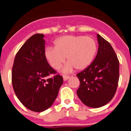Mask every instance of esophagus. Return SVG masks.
<instances>
[{
  "label": "esophagus",
  "mask_w": 131,
  "mask_h": 131,
  "mask_svg": "<svg viewBox=\"0 0 131 131\" xmlns=\"http://www.w3.org/2000/svg\"><path fill=\"white\" fill-rule=\"evenodd\" d=\"M70 76H68V75H64V76H63V79H64V81H67V80H68Z\"/></svg>",
  "instance_id": "1"
}]
</instances>
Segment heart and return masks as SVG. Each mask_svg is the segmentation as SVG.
Returning <instances> with one entry per match:
<instances>
[{
  "label": "heart",
  "instance_id": "heart-1",
  "mask_svg": "<svg viewBox=\"0 0 131 131\" xmlns=\"http://www.w3.org/2000/svg\"><path fill=\"white\" fill-rule=\"evenodd\" d=\"M97 52L96 41L91 37L68 35L60 37L54 42V48L46 49L44 56L53 68L58 69L66 57L67 62L62 69L63 73H69L75 69L83 70L89 67Z\"/></svg>",
  "mask_w": 131,
  "mask_h": 131
}]
</instances>
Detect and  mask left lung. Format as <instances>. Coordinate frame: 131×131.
I'll return each instance as SVG.
<instances>
[{
    "label": "left lung",
    "instance_id": "obj_1",
    "mask_svg": "<svg viewBox=\"0 0 131 131\" xmlns=\"http://www.w3.org/2000/svg\"><path fill=\"white\" fill-rule=\"evenodd\" d=\"M99 48L89 67L77 74L80 87L77 94L83 104L92 108L107 104L116 93L119 78V62L111 45L97 34Z\"/></svg>",
    "mask_w": 131,
    "mask_h": 131
}]
</instances>
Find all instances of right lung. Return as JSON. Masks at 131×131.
Masks as SVG:
<instances>
[{"instance_id":"add662e5","label":"right lung","mask_w":131,"mask_h":131,"mask_svg":"<svg viewBox=\"0 0 131 131\" xmlns=\"http://www.w3.org/2000/svg\"><path fill=\"white\" fill-rule=\"evenodd\" d=\"M44 35H33L24 43L15 56L12 71V83L15 95L29 110L42 112L57 98L63 84L62 77L56 73L44 56Z\"/></svg>"}]
</instances>
